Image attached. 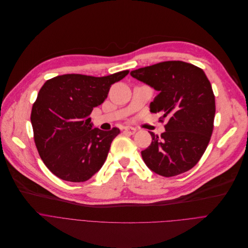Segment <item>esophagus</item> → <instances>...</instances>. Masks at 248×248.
<instances>
[{"instance_id":"1","label":"esophagus","mask_w":248,"mask_h":248,"mask_svg":"<svg viewBox=\"0 0 248 248\" xmlns=\"http://www.w3.org/2000/svg\"><path fill=\"white\" fill-rule=\"evenodd\" d=\"M124 130H125V132H127L130 135H133L137 131L136 128H134V127H125Z\"/></svg>"}]
</instances>
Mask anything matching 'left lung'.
Masks as SVG:
<instances>
[{"instance_id": "8db88e82", "label": "left lung", "mask_w": 248, "mask_h": 248, "mask_svg": "<svg viewBox=\"0 0 248 248\" xmlns=\"http://www.w3.org/2000/svg\"><path fill=\"white\" fill-rule=\"evenodd\" d=\"M130 74L159 92L150 112H161V122L167 119L161 136L150 132L152 142L141 152L145 164L164 177L190 170L205 152L214 127L215 97L205 73L190 63L165 61Z\"/></svg>"}]
</instances>
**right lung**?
I'll return each mask as SVG.
<instances>
[{"mask_svg":"<svg viewBox=\"0 0 248 248\" xmlns=\"http://www.w3.org/2000/svg\"><path fill=\"white\" fill-rule=\"evenodd\" d=\"M128 74L129 70L104 77L66 74L43 85L32 107L31 122L39 155L54 175L84 182L103 166L120 130L92 128L89 116L105 101L112 84Z\"/></svg>","mask_w":248,"mask_h":248,"instance_id":"right-lung-1","label":"right lung"}]
</instances>
